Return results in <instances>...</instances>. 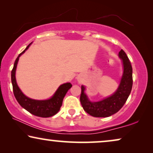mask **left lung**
<instances>
[{
  "mask_svg": "<svg viewBox=\"0 0 153 153\" xmlns=\"http://www.w3.org/2000/svg\"><path fill=\"white\" fill-rule=\"evenodd\" d=\"M118 56L123 61V74L118 89L111 96L99 102H91L84 93L85 88L81 85V104L85 111L92 116L103 118L116 114L123 107L131 93L133 83L132 67L123 49L119 52Z\"/></svg>",
  "mask_w": 153,
  "mask_h": 153,
  "instance_id": "obj_1",
  "label": "left lung"
}]
</instances>
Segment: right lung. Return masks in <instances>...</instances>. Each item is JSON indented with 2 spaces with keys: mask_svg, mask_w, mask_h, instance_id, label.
<instances>
[{
  "mask_svg": "<svg viewBox=\"0 0 153 153\" xmlns=\"http://www.w3.org/2000/svg\"><path fill=\"white\" fill-rule=\"evenodd\" d=\"M31 44L32 42L29 44L28 47L26 48V49L18 56L15 62H14L13 69H12L11 72L13 93L14 97L17 100L19 104L26 111H28L29 113L34 115V116L42 117V118H48V117L54 116L59 111L62 106L63 98L65 96L68 90L72 87V84L70 83H66L60 85L57 89V91H56V93H54V95L52 96V97L49 100H36L26 97L19 89L17 83H16L15 73L19 57L22 56V54L26 51V50L28 49Z\"/></svg>",
  "mask_w": 153,
  "mask_h": 153,
  "instance_id": "obj_1",
  "label": "right lung"
}]
</instances>
